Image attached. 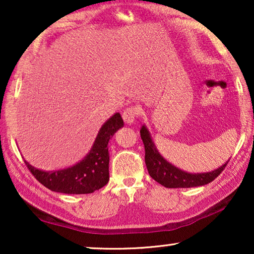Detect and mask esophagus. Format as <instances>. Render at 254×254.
I'll list each match as a JSON object with an SVG mask.
<instances>
[{
  "label": "esophagus",
  "mask_w": 254,
  "mask_h": 254,
  "mask_svg": "<svg viewBox=\"0 0 254 254\" xmlns=\"http://www.w3.org/2000/svg\"><path fill=\"white\" fill-rule=\"evenodd\" d=\"M138 114H140V109L138 107H128V109H126L123 112V119L127 125H133Z\"/></svg>",
  "instance_id": "34e87169"
}]
</instances>
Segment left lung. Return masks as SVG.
Here are the masks:
<instances>
[{"label":"left lung","instance_id":"obj_1","mask_svg":"<svg viewBox=\"0 0 254 254\" xmlns=\"http://www.w3.org/2000/svg\"><path fill=\"white\" fill-rule=\"evenodd\" d=\"M141 138L143 141L145 150V165L150 177L156 182L168 189H189V187H197L207 185L213 182L223 171L228 162L216 170L209 172L190 173L177 168L171 163L166 161L156 148L152 141L150 131L145 127H141Z\"/></svg>","mask_w":254,"mask_h":254}]
</instances>
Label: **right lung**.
Masks as SVG:
<instances>
[{
	"label": "right lung",
	"instance_id": "add662e5",
	"mask_svg": "<svg viewBox=\"0 0 254 254\" xmlns=\"http://www.w3.org/2000/svg\"><path fill=\"white\" fill-rule=\"evenodd\" d=\"M124 127L120 113L113 114L100 128L91 149L82 161L67 169L44 171L25 164L38 182L48 190L64 194H88L109 183V142L118 129Z\"/></svg>",
	"mask_w": 254,
	"mask_h": 254
}]
</instances>
